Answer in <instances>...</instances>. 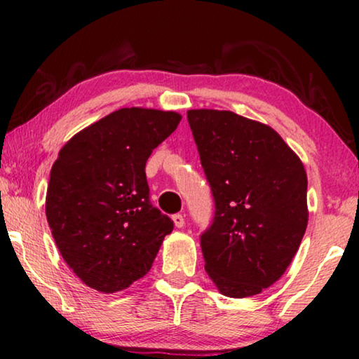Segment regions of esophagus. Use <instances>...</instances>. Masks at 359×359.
<instances>
[{"label": "esophagus", "mask_w": 359, "mask_h": 359, "mask_svg": "<svg viewBox=\"0 0 359 359\" xmlns=\"http://www.w3.org/2000/svg\"><path fill=\"white\" fill-rule=\"evenodd\" d=\"M173 222H175V225L178 229H181V227H184V217L181 214H175L173 215Z\"/></svg>", "instance_id": "1"}]
</instances>
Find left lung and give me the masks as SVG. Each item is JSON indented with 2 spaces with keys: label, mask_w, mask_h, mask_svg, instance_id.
Returning a JSON list of instances; mask_svg holds the SVG:
<instances>
[{
  "label": "left lung",
  "mask_w": 359,
  "mask_h": 359,
  "mask_svg": "<svg viewBox=\"0 0 359 359\" xmlns=\"http://www.w3.org/2000/svg\"><path fill=\"white\" fill-rule=\"evenodd\" d=\"M188 122L214 196L201 233L205 271L224 296L278 281L307 227V175L276 130L232 111L193 109Z\"/></svg>",
  "instance_id": "1"
}]
</instances>
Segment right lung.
Returning <instances> with one entry per match:
<instances>
[{
	"mask_svg": "<svg viewBox=\"0 0 359 359\" xmlns=\"http://www.w3.org/2000/svg\"><path fill=\"white\" fill-rule=\"evenodd\" d=\"M180 121L173 111L124 107L58 154L46 214L58 252L86 286L111 294L150 271L173 220L150 203L145 163Z\"/></svg>",
	"mask_w": 359,
	"mask_h": 359,
	"instance_id": "right-lung-1",
	"label": "right lung"
}]
</instances>
